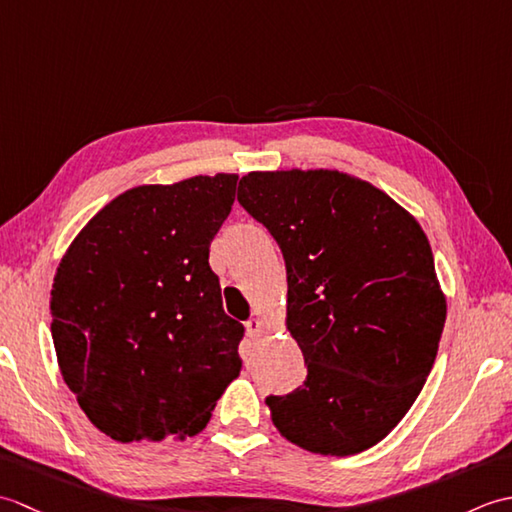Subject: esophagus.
Instances as JSON below:
<instances>
[{"instance_id": "34e87169", "label": "esophagus", "mask_w": 512, "mask_h": 512, "mask_svg": "<svg viewBox=\"0 0 512 512\" xmlns=\"http://www.w3.org/2000/svg\"><path fill=\"white\" fill-rule=\"evenodd\" d=\"M246 332H248V336H259V334L264 332V321L257 319V317L248 319L246 321Z\"/></svg>"}]
</instances>
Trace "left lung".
Segmentation results:
<instances>
[{
	"instance_id": "8db88e82",
	"label": "left lung",
	"mask_w": 512,
	"mask_h": 512,
	"mask_svg": "<svg viewBox=\"0 0 512 512\" xmlns=\"http://www.w3.org/2000/svg\"><path fill=\"white\" fill-rule=\"evenodd\" d=\"M237 200L286 262V328L308 376L268 396L277 431L321 455L383 440L416 402L438 354L447 299L409 211L332 169L250 171Z\"/></svg>"
}]
</instances>
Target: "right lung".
I'll return each instance as SVG.
<instances>
[{
    "mask_svg": "<svg viewBox=\"0 0 512 512\" xmlns=\"http://www.w3.org/2000/svg\"><path fill=\"white\" fill-rule=\"evenodd\" d=\"M235 189V173L134 187L65 250L54 352L85 416L116 442L195 436L239 376L244 325L209 266Z\"/></svg>",
    "mask_w": 512,
    "mask_h": 512,
    "instance_id": "add662e5",
    "label": "right lung"
}]
</instances>
